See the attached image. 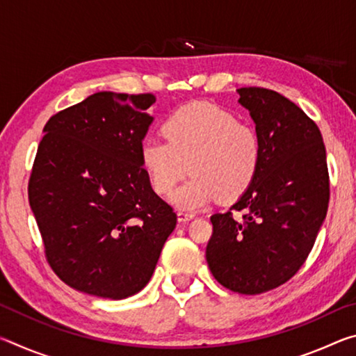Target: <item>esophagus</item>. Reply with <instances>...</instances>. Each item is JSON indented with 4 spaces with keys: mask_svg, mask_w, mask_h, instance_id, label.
<instances>
[{
    "mask_svg": "<svg viewBox=\"0 0 356 356\" xmlns=\"http://www.w3.org/2000/svg\"><path fill=\"white\" fill-rule=\"evenodd\" d=\"M195 213H191V212H184V210H179L177 212V220H179V222H188V221H191L193 218H195Z\"/></svg>",
    "mask_w": 356,
    "mask_h": 356,
    "instance_id": "34e87169",
    "label": "esophagus"
}]
</instances>
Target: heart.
Listing matches in <instances>:
<instances>
[{
  "instance_id": "obj_1",
  "label": "heart",
  "mask_w": 356,
  "mask_h": 356,
  "mask_svg": "<svg viewBox=\"0 0 356 356\" xmlns=\"http://www.w3.org/2000/svg\"><path fill=\"white\" fill-rule=\"evenodd\" d=\"M161 134L166 141L149 138L141 144V166L160 196L193 172L171 197L179 209L196 210L218 197L236 201L254 182L261 138L232 113L210 104L185 105L165 119Z\"/></svg>"
}]
</instances>
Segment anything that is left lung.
Wrapping results in <instances>:
<instances>
[{"label":"left lung","instance_id":"1","mask_svg":"<svg viewBox=\"0 0 356 356\" xmlns=\"http://www.w3.org/2000/svg\"><path fill=\"white\" fill-rule=\"evenodd\" d=\"M237 92L261 138V166L231 210L210 216L206 259L221 286L257 295L305 264L327 216L330 179L321 130L301 108L270 89ZM232 209L245 215L234 219Z\"/></svg>","mask_w":356,"mask_h":356}]
</instances>
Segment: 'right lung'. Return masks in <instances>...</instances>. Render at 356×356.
Listing matches in <instances>:
<instances>
[{
  "label": "right lung",
  "instance_id": "1",
  "mask_svg": "<svg viewBox=\"0 0 356 356\" xmlns=\"http://www.w3.org/2000/svg\"><path fill=\"white\" fill-rule=\"evenodd\" d=\"M152 94L97 92L45 124L28 196L47 261L65 284L122 300L147 284L177 222L140 149Z\"/></svg>",
  "mask_w": 356,
  "mask_h": 356
}]
</instances>
